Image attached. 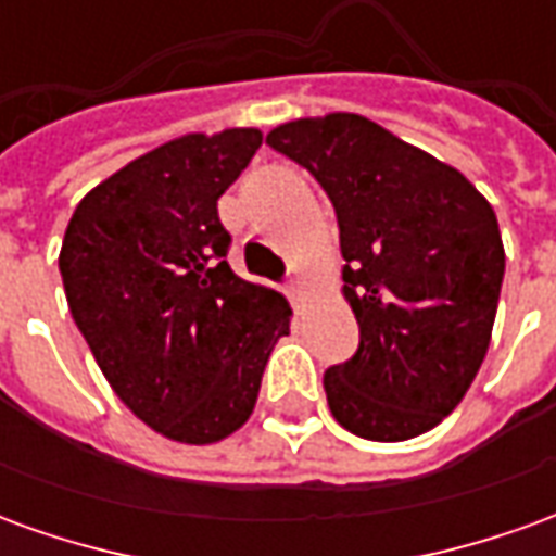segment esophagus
Returning <instances> with one entry per match:
<instances>
[{
  "instance_id": "obj_1",
  "label": "esophagus",
  "mask_w": 556,
  "mask_h": 556,
  "mask_svg": "<svg viewBox=\"0 0 556 556\" xmlns=\"http://www.w3.org/2000/svg\"><path fill=\"white\" fill-rule=\"evenodd\" d=\"M301 291H303V282L298 277H291L289 282H286V294H289L291 301H298V298H301Z\"/></svg>"
}]
</instances>
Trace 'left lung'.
Wrapping results in <instances>:
<instances>
[{
  "label": "left lung",
  "instance_id": "1",
  "mask_svg": "<svg viewBox=\"0 0 556 556\" xmlns=\"http://www.w3.org/2000/svg\"><path fill=\"white\" fill-rule=\"evenodd\" d=\"M267 146L309 172L337 211L361 345L325 372L333 417L381 443L434 429L489 351L506 267L494 207L462 172L363 115L298 118Z\"/></svg>",
  "mask_w": 556,
  "mask_h": 556
}]
</instances>
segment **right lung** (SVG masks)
Returning <instances> with one entry per match:
<instances>
[{
	"mask_svg": "<svg viewBox=\"0 0 556 556\" xmlns=\"http://www.w3.org/2000/svg\"><path fill=\"white\" fill-rule=\"evenodd\" d=\"M262 146L253 127L190 134L98 184L67 223V306L115 396L181 443L250 419L289 303L226 262L217 199Z\"/></svg>",
	"mask_w": 556,
	"mask_h": 556,
	"instance_id": "obj_1",
	"label": "right lung"
}]
</instances>
